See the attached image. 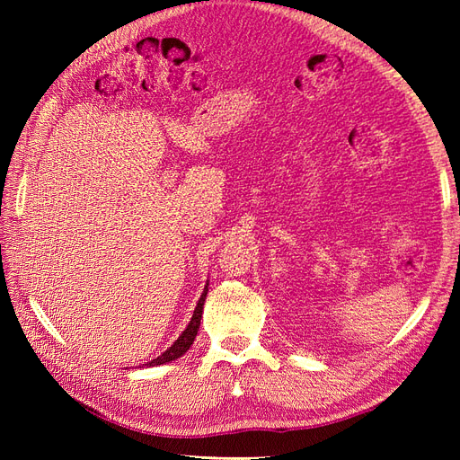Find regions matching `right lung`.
<instances>
[{
    "instance_id": "add662e5",
    "label": "right lung",
    "mask_w": 460,
    "mask_h": 460,
    "mask_svg": "<svg viewBox=\"0 0 460 460\" xmlns=\"http://www.w3.org/2000/svg\"><path fill=\"white\" fill-rule=\"evenodd\" d=\"M207 291H208V280H207V284H205L203 294H201V297H199V301H198V307H196V311H193L191 320H190V324L186 326V330H184L182 333H180V338L169 347V349H166L164 353H161L157 358L149 360V363H147L146 367L166 365V363H171V360L180 358V357H182V355L190 349L193 340H196V336H198V330H199V324H201V314H203V305H205Z\"/></svg>"
}]
</instances>
